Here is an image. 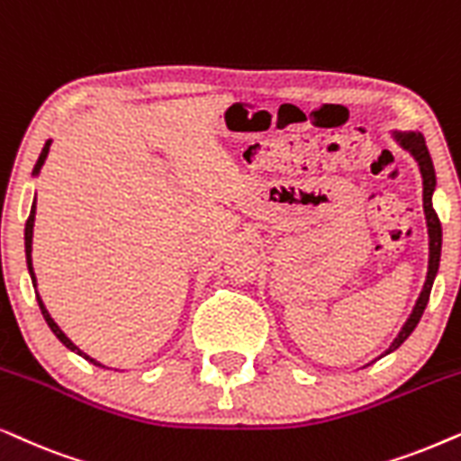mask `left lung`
Instances as JSON below:
<instances>
[{"instance_id":"obj_1","label":"left lung","mask_w":461,"mask_h":461,"mask_svg":"<svg viewBox=\"0 0 461 461\" xmlns=\"http://www.w3.org/2000/svg\"><path fill=\"white\" fill-rule=\"evenodd\" d=\"M392 137H394L396 143L401 145L404 151H409L411 156H413L417 167H420L421 181H423V212H426V223H428V249H430V257H428L426 282H423V288H421L420 297H417L415 308H413V312H411V316L407 318V322L402 324L401 333L394 337V341L390 343V348L385 349L382 356L394 352V349L401 348L404 339H407V337L415 330L417 322H420V318L423 314V310H426L428 299H430L434 278H437V274H438L440 249H443V227H440L438 214L434 212V206H432V194H434V189H437V175H434V164H432L430 151H428V147H426V139H423V134L417 131H404V132L392 131ZM382 356H379V358H382Z\"/></svg>"}]
</instances>
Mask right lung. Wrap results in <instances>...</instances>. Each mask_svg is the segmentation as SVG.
Returning <instances> with one entry per match:
<instances>
[{"label":"right lung","mask_w":461,"mask_h":461,"mask_svg":"<svg viewBox=\"0 0 461 461\" xmlns=\"http://www.w3.org/2000/svg\"><path fill=\"white\" fill-rule=\"evenodd\" d=\"M50 145H52V139H48L46 140V145H44V149H41V153H40V158H38V162H35V168H33V176H38L40 175V170H41V167H44V162H46V158H48V151H50ZM33 225H35V198H33V204H31V212H29V219H27V225H24V255H27V267H29V276H31V282H33V288H38V278H35V272H33V261H31V244H33ZM35 297H38V303H40V310H41V316H44V321L48 322V327H50V330L54 335L59 337V341L63 343L65 348H69L71 352H76V354H79L82 356V358H86L88 360V363H92V365H96V366H105V365H101V363H96L95 358H90L88 354H84L82 349H79L76 343H73L69 337H67L63 330H60V327L57 322L52 321V316L48 314V310H46V305H44V302H41V297H40V293L35 291Z\"/></svg>","instance_id":"right-lung-1"}]
</instances>
